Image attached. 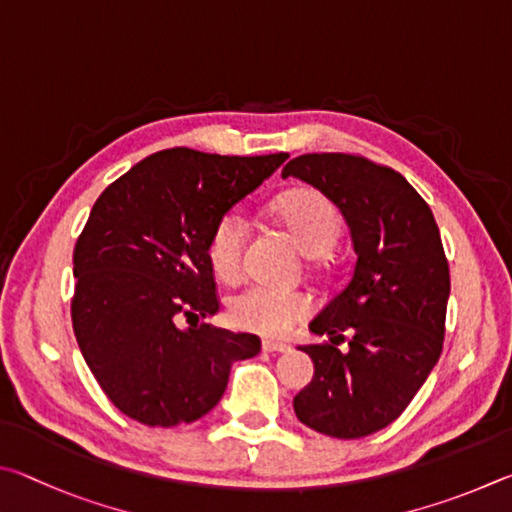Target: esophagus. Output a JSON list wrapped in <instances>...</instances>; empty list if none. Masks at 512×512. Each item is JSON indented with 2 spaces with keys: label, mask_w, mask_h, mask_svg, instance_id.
<instances>
[{
  "label": "esophagus",
  "mask_w": 512,
  "mask_h": 512,
  "mask_svg": "<svg viewBox=\"0 0 512 512\" xmlns=\"http://www.w3.org/2000/svg\"><path fill=\"white\" fill-rule=\"evenodd\" d=\"M263 351L265 353H290L292 346L290 344H281V342H272V339H265Z\"/></svg>",
  "instance_id": "esophagus-1"
}]
</instances>
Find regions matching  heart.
Returning <instances> with one entry per match:
<instances>
[{
  "mask_svg": "<svg viewBox=\"0 0 512 512\" xmlns=\"http://www.w3.org/2000/svg\"><path fill=\"white\" fill-rule=\"evenodd\" d=\"M279 218L308 256H319L335 245L342 229L337 206L319 191H292L274 204ZM249 222L240 211H229L215 222L209 238V261L220 279H236L245 270ZM312 312V299L301 290L251 283L229 299L233 326L267 337H283Z\"/></svg>",
  "mask_w": 512,
  "mask_h": 512,
  "instance_id": "heart-1",
  "label": "heart"
}]
</instances>
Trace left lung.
Listing matches in <instances>:
<instances>
[{
  "mask_svg": "<svg viewBox=\"0 0 512 512\" xmlns=\"http://www.w3.org/2000/svg\"><path fill=\"white\" fill-rule=\"evenodd\" d=\"M330 197L355 247L351 276L310 321L330 342L301 346L315 378L294 398L303 425L335 438L380 432L423 387L443 351L450 265L429 204L398 170L351 152H310L288 161ZM351 334L349 351L336 346Z\"/></svg>",
  "mask_w": 512,
  "mask_h": 512,
  "instance_id": "1",
  "label": "left lung"
}]
</instances>
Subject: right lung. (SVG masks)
Here are the masks:
<instances>
[{
    "instance_id": "right-lung-1",
    "label": "right lung",
    "mask_w": 512,
    "mask_h": 512,
    "mask_svg": "<svg viewBox=\"0 0 512 512\" xmlns=\"http://www.w3.org/2000/svg\"><path fill=\"white\" fill-rule=\"evenodd\" d=\"M285 159L170 148L98 195L74 247L71 324L121 414L148 427L193 423L220 402L231 364L261 353L256 335L200 321L220 308L209 238Z\"/></svg>"
}]
</instances>
